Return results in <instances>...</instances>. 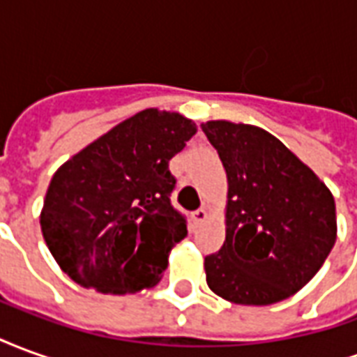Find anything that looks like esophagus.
<instances>
[{
	"label": "esophagus",
	"mask_w": 357,
	"mask_h": 357,
	"mask_svg": "<svg viewBox=\"0 0 357 357\" xmlns=\"http://www.w3.org/2000/svg\"><path fill=\"white\" fill-rule=\"evenodd\" d=\"M206 216H208L206 208H199V210H195L193 214H191V220H193L195 225H199V224H202L204 220H206Z\"/></svg>",
	"instance_id": "1"
}]
</instances>
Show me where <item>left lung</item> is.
I'll return each mask as SVG.
<instances>
[{"instance_id": "left-lung-1", "label": "left lung", "mask_w": 357, "mask_h": 357, "mask_svg": "<svg viewBox=\"0 0 357 357\" xmlns=\"http://www.w3.org/2000/svg\"><path fill=\"white\" fill-rule=\"evenodd\" d=\"M201 128L229 181L227 235L204 258L206 283L245 306L289 298L319 271L337 241L333 195L262 128L225 120Z\"/></svg>"}]
</instances>
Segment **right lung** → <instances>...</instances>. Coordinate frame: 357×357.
<instances>
[{
  "instance_id": "1",
  "label": "right lung",
  "mask_w": 357,
  "mask_h": 357,
  "mask_svg": "<svg viewBox=\"0 0 357 357\" xmlns=\"http://www.w3.org/2000/svg\"><path fill=\"white\" fill-rule=\"evenodd\" d=\"M195 133L178 112L141 110L55 172L40 224L66 275L110 294L160 281L172 247L187 237L168 164Z\"/></svg>"
}]
</instances>
